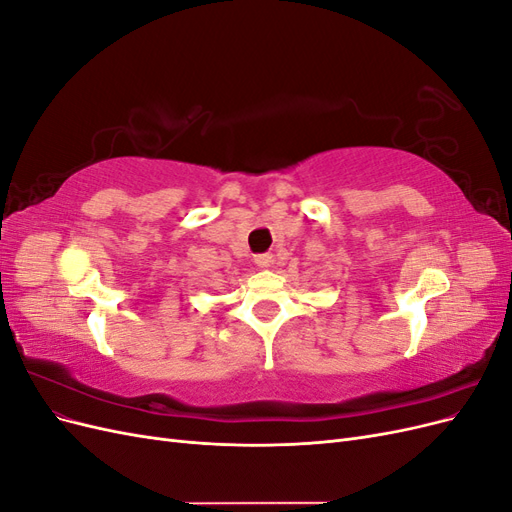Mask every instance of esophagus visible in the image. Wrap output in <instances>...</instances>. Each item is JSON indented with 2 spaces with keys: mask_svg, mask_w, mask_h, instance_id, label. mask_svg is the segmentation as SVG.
I'll return each instance as SVG.
<instances>
[{
  "mask_svg": "<svg viewBox=\"0 0 512 512\" xmlns=\"http://www.w3.org/2000/svg\"><path fill=\"white\" fill-rule=\"evenodd\" d=\"M254 262H256V265H258L260 269H267V267H271L273 256H271V254H258V256L254 258Z\"/></svg>",
  "mask_w": 512,
  "mask_h": 512,
  "instance_id": "esophagus-1",
  "label": "esophagus"
}]
</instances>
